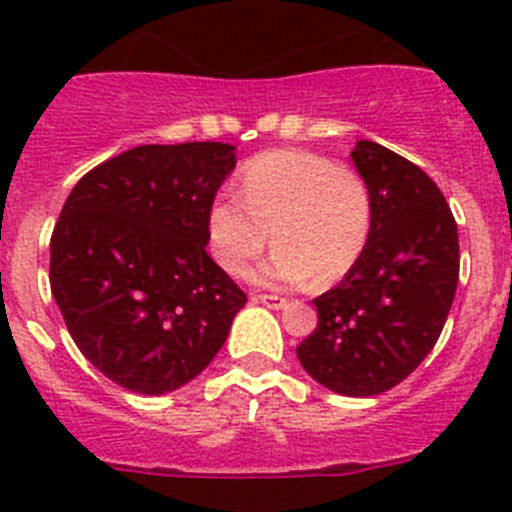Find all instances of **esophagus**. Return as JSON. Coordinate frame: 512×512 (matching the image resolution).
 I'll use <instances>...</instances> for the list:
<instances>
[{"label":"esophagus","mask_w":512,"mask_h":512,"mask_svg":"<svg viewBox=\"0 0 512 512\" xmlns=\"http://www.w3.org/2000/svg\"><path fill=\"white\" fill-rule=\"evenodd\" d=\"M253 300L261 302V305L271 307V310H282V307L289 305L287 297H279V295H253Z\"/></svg>","instance_id":"esophagus-1"}]
</instances>
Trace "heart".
Wrapping results in <instances>:
<instances>
[{"mask_svg":"<svg viewBox=\"0 0 512 512\" xmlns=\"http://www.w3.org/2000/svg\"><path fill=\"white\" fill-rule=\"evenodd\" d=\"M374 223L372 189L351 166L310 151H269L243 166L241 197L217 194L207 212L212 256L243 277L271 243L256 279L330 287L354 269Z\"/></svg>","mask_w":512,"mask_h":512,"instance_id":"obj_1","label":"heart"}]
</instances>
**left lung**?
<instances>
[{"label":"left lung","mask_w":512,"mask_h":512,"mask_svg":"<svg viewBox=\"0 0 512 512\" xmlns=\"http://www.w3.org/2000/svg\"><path fill=\"white\" fill-rule=\"evenodd\" d=\"M351 158L372 189V235L343 282L312 300L318 328L297 359L328 390L372 397L436 346L459 282V233L441 189L413 161L372 140Z\"/></svg>","instance_id":"8db88e82"}]
</instances>
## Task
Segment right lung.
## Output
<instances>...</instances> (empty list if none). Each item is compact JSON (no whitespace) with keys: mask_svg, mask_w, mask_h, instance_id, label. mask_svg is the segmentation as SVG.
<instances>
[{"mask_svg":"<svg viewBox=\"0 0 512 512\" xmlns=\"http://www.w3.org/2000/svg\"><path fill=\"white\" fill-rule=\"evenodd\" d=\"M235 146H138L71 189L51 292L79 351L115 384L166 395L215 359L243 289L207 256V212Z\"/></svg>","mask_w":512,"mask_h":512,"instance_id":"obj_1","label":"right lung"}]
</instances>
